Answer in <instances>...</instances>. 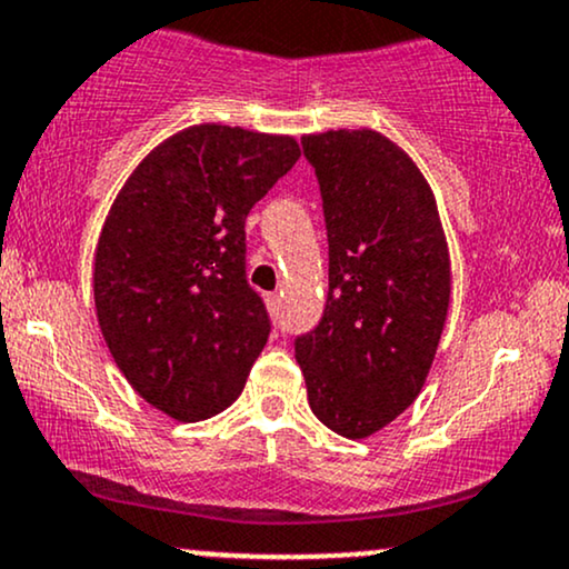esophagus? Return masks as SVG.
<instances>
[{"label":"esophagus","mask_w":569,"mask_h":569,"mask_svg":"<svg viewBox=\"0 0 569 569\" xmlns=\"http://www.w3.org/2000/svg\"><path fill=\"white\" fill-rule=\"evenodd\" d=\"M264 302H267V307H270V310H278L280 297H278V293H264Z\"/></svg>","instance_id":"34e87169"}]
</instances>
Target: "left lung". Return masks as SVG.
<instances>
[{"mask_svg": "<svg viewBox=\"0 0 569 569\" xmlns=\"http://www.w3.org/2000/svg\"><path fill=\"white\" fill-rule=\"evenodd\" d=\"M321 184L329 297L297 339L312 415L367 439L420 396L447 323L452 272L433 189L380 130L302 136Z\"/></svg>", "mask_w": 569, "mask_h": 569, "instance_id": "8db88e82", "label": "left lung"}]
</instances>
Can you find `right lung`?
<instances>
[{
  "mask_svg": "<svg viewBox=\"0 0 569 569\" xmlns=\"http://www.w3.org/2000/svg\"><path fill=\"white\" fill-rule=\"evenodd\" d=\"M293 136L200 122L128 176L96 246V316L117 369L162 415L198 422L243 393L270 337L246 280V217L299 160Z\"/></svg>",
  "mask_w": 569,
  "mask_h": 569,
  "instance_id": "add662e5",
  "label": "right lung"
}]
</instances>
